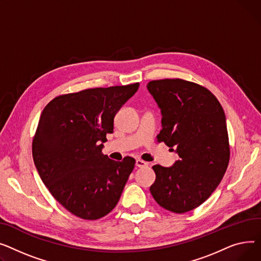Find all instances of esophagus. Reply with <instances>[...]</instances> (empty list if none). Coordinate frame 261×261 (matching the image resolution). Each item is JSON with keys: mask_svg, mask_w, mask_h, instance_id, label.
Listing matches in <instances>:
<instances>
[{"mask_svg": "<svg viewBox=\"0 0 261 261\" xmlns=\"http://www.w3.org/2000/svg\"><path fill=\"white\" fill-rule=\"evenodd\" d=\"M136 166L137 167H145V166H147V162H145L143 160H140V159H137L136 160Z\"/></svg>", "mask_w": 261, "mask_h": 261, "instance_id": "1", "label": "esophagus"}]
</instances>
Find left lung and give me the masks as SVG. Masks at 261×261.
<instances>
[{
  "instance_id": "1",
  "label": "left lung",
  "mask_w": 261,
  "mask_h": 261,
  "mask_svg": "<svg viewBox=\"0 0 261 261\" xmlns=\"http://www.w3.org/2000/svg\"><path fill=\"white\" fill-rule=\"evenodd\" d=\"M146 87L161 110L157 139L179 156L173 166H152L156 180L150 194L167 211L190 212L215 191L228 165L223 109L208 89L186 80H155Z\"/></svg>"
}]
</instances>
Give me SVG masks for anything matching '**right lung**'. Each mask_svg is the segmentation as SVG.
<instances>
[{
    "mask_svg": "<svg viewBox=\"0 0 261 261\" xmlns=\"http://www.w3.org/2000/svg\"><path fill=\"white\" fill-rule=\"evenodd\" d=\"M139 83L89 88L62 95L43 110L33 141L37 171L55 197L74 216L104 217L117 205L135 159L102 154L114 118Z\"/></svg>",
    "mask_w": 261,
    "mask_h": 261,
    "instance_id": "obj_1",
    "label": "right lung"
}]
</instances>
